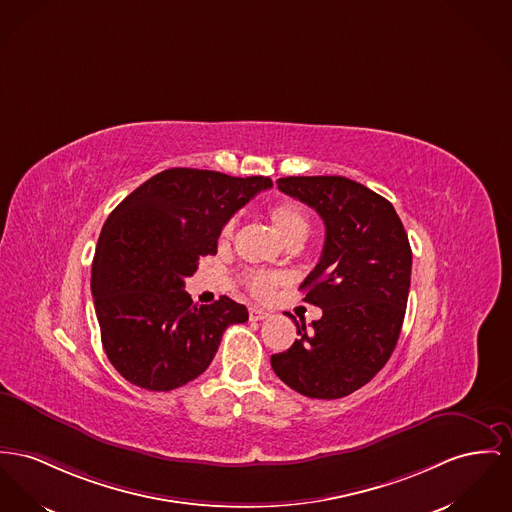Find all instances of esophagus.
I'll use <instances>...</instances> for the list:
<instances>
[{"instance_id":"34e87169","label":"esophagus","mask_w":512,"mask_h":512,"mask_svg":"<svg viewBox=\"0 0 512 512\" xmlns=\"http://www.w3.org/2000/svg\"><path fill=\"white\" fill-rule=\"evenodd\" d=\"M268 316H270V312H266L264 308H248V318H250V320H264V318H268Z\"/></svg>"}]
</instances>
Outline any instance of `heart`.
I'll return each instance as SVG.
<instances>
[{
  "mask_svg": "<svg viewBox=\"0 0 512 512\" xmlns=\"http://www.w3.org/2000/svg\"><path fill=\"white\" fill-rule=\"evenodd\" d=\"M268 219L273 231L289 242H301L307 237L308 215L305 207L293 200H279L268 207ZM235 231V219H229L221 229V240H229ZM248 291L258 299H268L277 285L285 281V275L273 272H250L244 277Z\"/></svg>",
  "mask_w": 512,
  "mask_h": 512,
  "instance_id": "obj_1",
  "label": "heart"
}]
</instances>
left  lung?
I'll return each mask as SVG.
<instances>
[{
  "label": "left lung",
  "instance_id": "8db88e82",
  "mask_svg": "<svg viewBox=\"0 0 512 512\" xmlns=\"http://www.w3.org/2000/svg\"><path fill=\"white\" fill-rule=\"evenodd\" d=\"M277 188L322 217L320 262L301 289L322 318L297 324L299 340L272 355L287 386L336 400L365 386L390 359L404 322L411 279L406 229L386 198L345 176H287Z\"/></svg>",
  "mask_w": 512,
  "mask_h": 512
}]
</instances>
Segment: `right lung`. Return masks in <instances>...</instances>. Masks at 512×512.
I'll use <instances>...</instances> for the list:
<instances>
[{"mask_svg":"<svg viewBox=\"0 0 512 512\" xmlns=\"http://www.w3.org/2000/svg\"><path fill=\"white\" fill-rule=\"evenodd\" d=\"M272 186L268 176L169 169L108 215L91 291L106 357L128 382L151 392L184 386L209 367L223 332L248 320L227 295L198 307L184 279L217 252L223 225L240 207Z\"/></svg>","mask_w":512,"mask_h":512,"instance_id":"right-lung-1","label":"right lung"}]
</instances>
